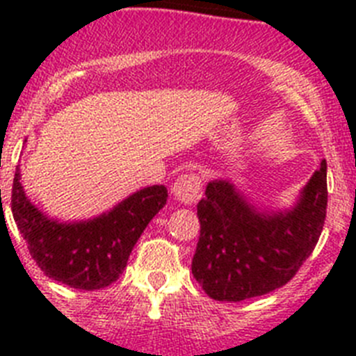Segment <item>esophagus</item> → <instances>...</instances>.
<instances>
[{
  "mask_svg": "<svg viewBox=\"0 0 356 356\" xmlns=\"http://www.w3.org/2000/svg\"><path fill=\"white\" fill-rule=\"evenodd\" d=\"M171 193L184 205H193L201 197V178L197 175H181L172 185Z\"/></svg>",
  "mask_w": 356,
  "mask_h": 356,
  "instance_id": "obj_1",
  "label": "esophagus"
}]
</instances>
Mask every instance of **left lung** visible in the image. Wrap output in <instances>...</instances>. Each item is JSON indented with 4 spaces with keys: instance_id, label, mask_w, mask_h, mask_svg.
<instances>
[{
    "instance_id": "1",
    "label": "left lung",
    "mask_w": 356,
    "mask_h": 356,
    "mask_svg": "<svg viewBox=\"0 0 356 356\" xmlns=\"http://www.w3.org/2000/svg\"><path fill=\"white\" fill-rule=\"evenodd\" d=\"M326 160L291 207H266L232 178L209 181L197 203L201 235L193 275L217 301H242L285 285L312 254L326 217Z\"/></svg>"
}]
</instances>
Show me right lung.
Wrapping results in <instances>:
<instances>
[{"label": "right lung", "mask_w": 356, "mask_h": 356, "mask_svg": "<svg viewBox=\"0 0 356 356\" xmlns=\"http://www.w3.org/2000/svg\"><path fill=\"white\" fill-rule=\"evenodd\" d=\"M168 201V188L149 185L89 219L62 221L28 197L15 169L12 216L30 254L46 276L81 291H94L119 278L149 221Z\"/></svg>", "instance_id": "right-lung-1"}]
</instances>
